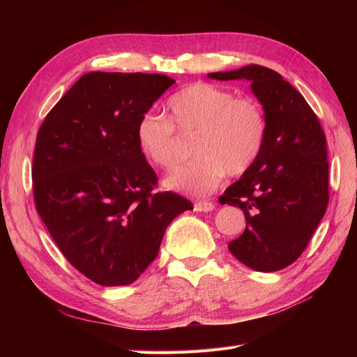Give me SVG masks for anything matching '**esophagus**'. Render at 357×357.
Instances as JSON below:
<instances>
[{"instance_id": "obj_1", "label": "esophagus", "mask_w": 357, "mask_h": 357, "mask_svg": "<svg viewBox=\"0 0 357 357\" xmlns=\"http://www.w3.org/2000/svg\"><path fill=\"white\" fill-rule=\"evenodd\" d=\"M193 208H195V211H211L214 208V204L210 202V201H197L195 204H193Z\"/></svg>"}]
</instances>
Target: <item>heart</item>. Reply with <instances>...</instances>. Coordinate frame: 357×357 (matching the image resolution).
<instances>
[{"label":"heart","mask_w":357,"mask_h":357,"mask_svg":"<svg viewBox=\"0 0 357 357\" xmlns=\"http://www.w3.org/2000/svg\"><path fill=\"white\" fill-rule=\"evenodd\" d=\"M169 119L152 112L137 123V143L150 164L162 169L177 165L181 152L178 134L195 132V159L171 172L169 189L205 197L225 174L243 176L262 155L268 138V117L253 96H236L228 88L195 82L167 102Z\"/></svg>","instance_id":"b5f03b06"}]
</instances>
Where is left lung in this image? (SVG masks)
I'll return each instance as SVG.
<instances>
[{
  "label": "left lung",
  "mask_w": 357,
  "mask_h": 357,
  "mask_svg": "<svg viewBox=\"0 0 357 357\" xmlns=\"http://www.w3.org/2000/svg\"><path fill=\"white\" fill-rule=\"evenodd\" d=\"M208 77L250 80L265 109L264 152L219 202L240 207L245 215V229L228 244L229 252L255 271H278L302 255L325 215L329 201L326 135L304 96L274 70L247 66Z\"/></svg>",
  "instance_id": "1"
}]
</instances>
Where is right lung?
Returning <instances> with one entry per match:
<instances>
[{"instance_id": "add662e5", "label": "right lung", "mask_w": 357, "mask_h": 357, "mask_svg": "<svg viewBox=\"0 0 357 357\" xmlns=\"http://www.w3.org/2000/svg\"><path fill=\"white\" fill-rule=\"evenodd\" d=\"M174 80L164 74L82 75L47 113L32 159L41 220L67 261L93 283H134L172 219L193 205L156 192L137 123Z\"/></svg>"}]
</instances>
